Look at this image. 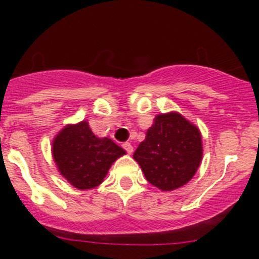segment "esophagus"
Segmentation results:
<instances>
[{"mask_svg":"<svg viewBox=\"0 0 259 259\" xmlns=\"http://www.w3.org/2000/svg\"><path fill=\"white\" fill-rule=\"evenodd\" d=\"M122 146H124L125 150L127 151V154H133V151H134V148H133V145L130 144V143H124Z\"/></svg>","mask_w":259,"mask_h":259,"instance_id":"esophagus-1","label":"esophagus"}]
</instances>
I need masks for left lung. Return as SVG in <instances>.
<instances>
[{"instance_id":"1","label":"left lung","mask_w":259,"mask_h":259,"mask_svg":"<svg viewBox=\"0 0 259 259\" xmlns=\"http://www.w3.org/2000/svg\"><path fill=\"white\" fill-rule=\"evenodd\" d=\"M133 158L146 180L163 192L187 184L203 158L199 127L177 111L159 114Z\"/></svg>"}]
</instances>
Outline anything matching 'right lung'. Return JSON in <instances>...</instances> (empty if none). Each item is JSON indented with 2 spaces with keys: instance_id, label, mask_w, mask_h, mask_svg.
<instances>
[{
  "instance_id": "obj_1",
  "label": "right lung",
  "mask_w": 259,
  "mask_h": 259,
  "mask_svg": "<svg viewBox=\"0 0 259 259\" xmlns=\"http://www.w3.org/2000/svg\"><path fill=\"white\" fill-rule=\"evenodd\" d=\"M51 151L59 173L80 190L100 185L114 161L126 154L109 138L96 137L86 120L62 127Z\"/></svg>"
}]
</instances>
